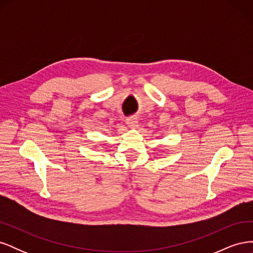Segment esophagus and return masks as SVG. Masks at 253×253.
Wrapping results in <instances>:
<instances>
[{"label":"esophagus","mask_w":253,"mask_h":253,"mask_svg":"<svg viewBox=\"0 0 253 253\" xmlns=\"http://www.w3.org/2000/svg\"><path fill=\"white\" fill-rule=\"evenodd\" d=\"M126 125L128 127L136 128L137 126H138V120H137V118H135V117H129L126 119Z\"/></svg>","instance_id":"obj_1"}]
</instances>
